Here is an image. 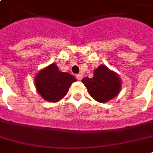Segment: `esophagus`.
Listing matches in <instances>:
<instances>
[{"instance_id": "34e87169", "label": "esophagus", "mask_w": 153, "mask_h": 153, "mask_svg": "<svg viewBox=\"0 0 153 153\" xmlns=\"http://www.w3.org/2000/svg\"><path fill=\"white\" fill-rule=\"evenodd\" d=\"M82 77H83V75H82V74H77V75H76L77 79H78V80H79V81H80V80H82Z\"/></svg>"}]
</instances>
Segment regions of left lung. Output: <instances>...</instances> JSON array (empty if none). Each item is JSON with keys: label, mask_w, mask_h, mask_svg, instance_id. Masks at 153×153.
Instances as JSON below:
<instances>
[{"label": "left lung", "mask_w": 153, "mask_h": 153, "mask_svg": "<svg viewBox=\"0 0 153 153\" xmlns=\"http://www.w3.org/2000/svg\"><path fill=\"white\" fill-rule=\"evenodd\" d=\"M82 82L91 97L102 103L115 98L121 89V79L117 74L105 65H100L94 70L93 78L85 77Z\"/></svg>", "instance_id": "1"}]
</instances>
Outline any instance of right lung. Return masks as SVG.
<instances>
[{"instance_id": "add662e5", "label": "right lung", "mask_w": 153, "mask_h": 153, "mask_svg": "<svg viewBox=\"0 0 153 153\" xmlns=\"http://www.w3.org/2000/svg\"><path fill=\"white\" fill-rule=\"evenodd\" d=\"M76 81L69 73L59 71L55 63L41 70L35 78L36 88L44 100L56 102L67 94L72 82Z\"/></svg>"}]
</instances>
